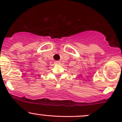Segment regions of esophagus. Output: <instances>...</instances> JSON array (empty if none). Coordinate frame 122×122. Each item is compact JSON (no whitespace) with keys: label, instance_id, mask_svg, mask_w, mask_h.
<instances>
[{"label":"esophagus","instance_id":"34e87169","mask_svg":"<svg viewBox=\"0 0 122 122\" xmlns=\"http://www.w3.org/2000/svg\"><path fill=\"white\" fill-rule=\"evenodd\" d=\"M55 63L56 64H61V62L59 61H55Z\"/></svg>","mask_w":122,"mask_h":122}]
</instances>
